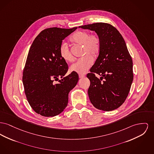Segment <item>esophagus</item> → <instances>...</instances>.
Instances as JSON below:
<instances>
[{
	"instance_id": "obj_1",
	"label": "esophagus",
	"mask_w": 154,
	"mask_h": 154,
	"mask_svg": "<svg viewBox=\"0 0 154 154\" xmlns=\"http://www.w3.org/2000/svg\"><path fill=\"white\" fill-rule=\"evenodd\" d=\"M84 77H85V75H82V74H79V78H80V79H82V78Z\"/></svg>"
}]
</instances>
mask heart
Segmentation results:
<instances>
[{"mask_svg":"<svg viewBox=\"0 0 154 154\" xmlns=\"http://www.w3.org/2000/svg\"><path fill=\"white\" fill-rule=\"evenodd\" d=\"M74 43L84 46V54H90L95 57L98 54L100 50V38L96 35H90V32L80 31L75 32L71 38ZM59 54L64 60L70 62L72 60V56L66 43L62 42L59 48ZM90 55H86L84 57L78 59L70 67V70L84 74L88 72L93 64V60Z\"/></svg>","mask_w":154,"mask_h":154,"instance_id":"b5f03b06","label":"heart"}]
</instances>
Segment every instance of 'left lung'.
<instances>
[{"label": "left lung", "mask_w": 154, "mask_h": 154, "mask_svg": "<svg viewBox=\"0 0 154 154\" xmlns=\"http://www.w3.org/2000/svg\"><path fill=\"white\" fill-rule=\"evenodd\" d=\"M95 31L100 38V53L90 72L88 94L91 103L98 109L111 111L125 101L133 80V60L126 42L116 28L97 23L80 26ZM101 75L100 79L94 75Z\"/></svg>", "instance_id": "1"}]
</instances>
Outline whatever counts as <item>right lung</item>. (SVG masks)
Here are the masks:
<instances>
[{"label":"right lung","instance_id":"right-lung-1","mask_svg":"<svg viewBox=\"0 0 154 154\" xmlns=\"http://www.w3.org/2000/svg\"><path fill=\"white\" fill-rule=\"evenodd\" d=\"M77 28H47L31 46L23 83L29 104L41 116L54 117L61 113L67 105L69 92L78 82L77 72L64 76L68 66L59 54L63 40Z\"/></svg>","mask_w":154,"mask_h":154}]
</instances>
